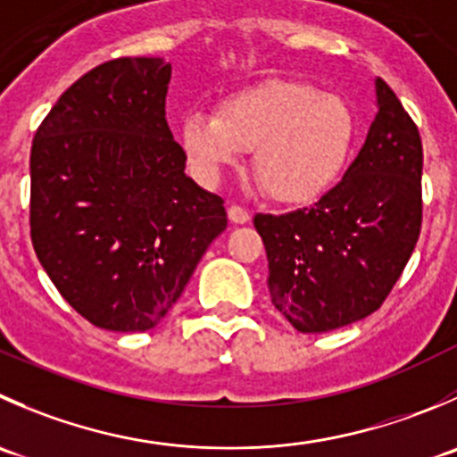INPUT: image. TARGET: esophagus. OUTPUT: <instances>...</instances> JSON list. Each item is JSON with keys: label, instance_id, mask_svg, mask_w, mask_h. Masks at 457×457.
<instances>
[{"label": "esophagus", "instance_id": "obj_1", "mask_svg": "<svg viewBox=\"0 0 457 457\" xmlns=\"http://www.w3.org/2000/svg\"><path fill=\"white\" fill-rule=\"evenodd\" d=\"M228 216H229V220H232V223H238V225H243V223H247V220H250V212H247L243 205L229 207Z\"/></svg>", "mask_w": 457, "mask_h": 457}]
</instances>
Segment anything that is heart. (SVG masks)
Here are the masks:
<instances>
[{"mask_svg": "<svg viewBox=\"0 0 457 457\" xmlns=\"http://www.w3.org/2000/svg\"><path fill=\"white\" fill-rule=\"evenodd\" d=\"M355 120L339 96L290 79H268L223 97L219 111H192L180 143L198 176L219 179L243 152L265 196L299 205L326 192L351 152Z\"/></svg>", "mask_w": 457, "mask_h": 457, "instance_id": "1", "label": "heart"}]
</instances>
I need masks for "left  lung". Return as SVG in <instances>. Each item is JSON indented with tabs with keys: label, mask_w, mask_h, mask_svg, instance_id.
Instances as JSON below:
<instances>
[{
	"label": "left lung",
	"mask_w": 457,
	"mask_h": 457,
	"mask_svg": "<svg viewBox=\"0 0 457 457\" xmlns=\"http://www.w3.org/2000/svg\"><path fill=\"white\" fill-rule=\"evenodd\" d=\"M378 116L344 179L314 205L256 214L274 308L299 332L373 314L404 272L422 229V138L382 78Z\"/></svg>",
	"instance_id": "1"
}]
</instances>
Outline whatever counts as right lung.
Masks as SVG:
<instances>
[{
  "label": "right lung",
  "mask_w": 457,
  "mask_h": 457,
  "mask_svg": "<svg viewBox=\"0 0 457 457\" xmlns=\"http://www.w3.org/2000/svg\"><path fill=\"white\" fill-rule=\"evenodd\" d=\"M171 64L118 57L71 84L30 147V241L53 286L88 323L158 326L210 243L223 198L185 176L165 97Z\"/></svg>",
  "instance_id": "add662e5"
}]
</instances>
